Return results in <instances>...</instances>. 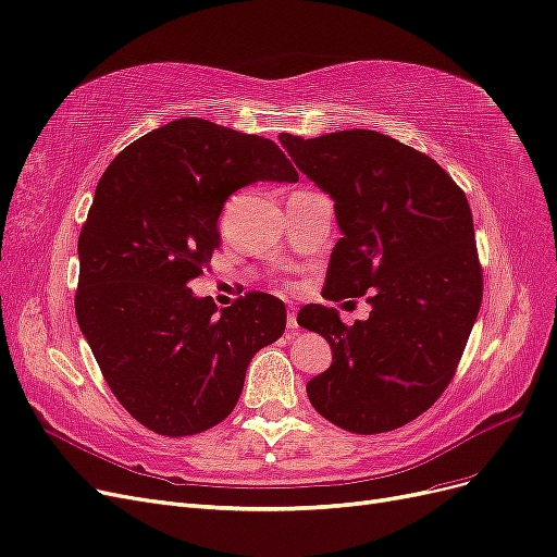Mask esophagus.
I'll list each match as a JSON object with an SVG mask.
<instances>
[{"label": "esophagus", "instance_id": "esophagus-1", "mask_svg": "<svg viewBox=\"0 0 557 557\" xmlns=\"http://www.w3.org/2000/svg\"><path fill=\"white\" fill-rule=\"evenodd\" d=\"M286 326H289L292 331H298V319H296V310H289V314H286Z\"/></svg>", "mask_w": 557, "mask_h": 557}]
</instances>
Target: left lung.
Listing matches in <instances>:
<instances>
[{
  "label": "left lung",
  "instance_id": "1",
  "mask_svg": "<svg viewBox=\"0 0 557 557\" xmlns=\"http://www.w3.org/2000/svg\"><path fill=\"white\" fill-rule=\"evenodd\" d=\"M280 143L335 201L343 238L331 255L326 298L370 292L372 305L354 326L324 305L298 312V326L333 349L331 368L308 382V398L356 435L403 428L454 380L481 308L468 196L435 159L380 132L280 134Z\"/></svg>",
  "mask_w": 557,
  "mask_h": 557
}]
</instances>
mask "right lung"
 <instances>
[{
	"mask_svg": "<svg viewBox=\"0 0 557 557\" xmlns=\"http://www.w3.org/2000/svg\"><path fill=\"white\" fill-rule=\"evenodd\" d=\"M263 181H298L271 138L181 117L124 148L97 185L76 319L113 396L157 435L222 423L252 356L284 333L275 296L249 292L218 312L187 286L220 247L228 196Z\"/></svg>",
	"mask_w": 557,
	"mask_h": 557,
	"instance_id": "obj_1",
	"label": "right lung"
}]
</instances>
